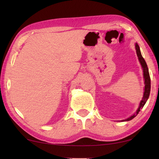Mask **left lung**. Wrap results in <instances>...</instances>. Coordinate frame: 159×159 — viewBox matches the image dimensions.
<instances>
[{"label": "left lung", "instance_id": "8db88e82", "mask_svg": "<svg viewBox=\"0 0 159 159\" xmlns=\"http://www.w3.org/2000/svg\"><path fill=\"white\" fill-rule=\"evenodd\" d=\"M135 49H136V52H137V55H138V59L139 61H140V64L143 68V72H144V83H145V86H144V95H143V98H142V100L140 102V104H139V107L134 114L131 116L130 118H127L125 120H123L122 121H128V120H130L136 116L137 115L139 114V111H140V109L143 108V107L144 106L145 103H146L148 98H149V95H150V90H151V80H150V76H149V69H148L147 67V64L145 61L143 57L142 56V54L140 52V50H139V47L138 45V43L135 44Z\"/></svg>", "mask_w": 159, "mask_h": 159}]
</instances>
